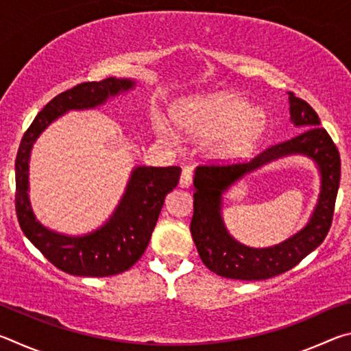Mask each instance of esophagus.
I'll use <instances>...</instances> for the list:
<instances>
[{"instance_id": "34e87169", "label": "esophagus", "mask_w": 351, "mask_h": 351, "mask_svg": "<svg viewBox=\"0 0 351 351\" xmlns=\"http://www.w3.org/2000/svg\"><path fill=\"white\" fill-rule=\"evenodd\" d=\"M192 181H193V171L190 167H184L181 171V178H180V186L187 189L192 186Z\"/></svg>"}]
</instances>
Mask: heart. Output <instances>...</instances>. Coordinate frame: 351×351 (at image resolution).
<instances>
[{
	"mask_svg": "<svg viewBox=\"0 0 351 351\" xmlns=\"http://www.w3.org/2000/svg\"><path fill=\"white\" fill-rule=\"evenodd\" d=\"M173 122L190 138H212V153L224 159L246 156L268 130L257 106L230 93L187 100L173 110Z\"/></svg>",
	"mask_w": 351,
	"mask_h": 351,
	"instance_id": "1",
	"label": "heart"
}]
</instances>
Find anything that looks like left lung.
<instances>
[{"mask_svg":"<svg viewBox=\"0 0 351 351\" xmlns=\"http://www.w3.org/2000/svg\"><path fill=\"white\" fill-rule=\"evenodd\" d=\"M288 99L291 122L306 130L293 139L266 148L249 162L204 164L195 171L190 232L203 263L221 277L266 280L287 272L314 251L331 228L341 181L339 152L326 130L320 127L317 112L311 105L295 97L294 93H288ZM289 154L311 157L321 171V193L311 221L304 230L276 247L258 250L241 245L222 223V193L246 173Z\"/></svg>","mask_w":351,"mask_h":351,"instance_id":"1","label":"left lung"}]
</instances>
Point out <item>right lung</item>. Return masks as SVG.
I'll return each instance as SVG.
<instances>
[{
  "instance_id": "right-lung-1",
  "label": "right lung",
  "mask_w": 351,
  "mask_h": 351,
  "mask_svg": "<svg viewBox=\"0 0 351 351\" xmlns=\"http://www.w3.org/2000/svg\"><path fill=\"white\" fill-rule=\"evenodd\" d=\"M132 79L85 82L58 94L34 119L21 139L15 159V210L20 228L29 241L56 268L71 276L108 277L127 271L145 252L156 226L164 199L178 186L181 169L145 167L132 171L125 193L108 221L94 232L71 237L45 228L35 218L29 201V158L41 132L71 110H88L105 104L110 97L133 90Z\"/></svg>"
}]
</instances>
